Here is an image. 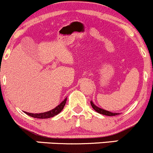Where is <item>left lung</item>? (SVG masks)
I'll use <instances>...</instances> for the list:
<instances>
[{"label":"left lung","instance_id":"1","mask_svg":"<svg viewBox=\"0 0 153 153\" xmlns=\"http://www.w3.org/2000/svg\"><path fill=\"white\" fill-rule=\"evenodd\" d=\"M91 105L92 108H93L94 109L97 111V112L100 113V114H104V115H106V116H114V115H117V114H118L117 113H112V112H110V111H106V110L102 109V108L96 106V105H95L93 103V102H91Z\"/></svg>","mask_w":153,"mask_h":153}]
</instances>
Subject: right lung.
<instances>
[{"instance_id":"add662e5","label":"right lung","mask_w":153,"mask_h":153,"mask_svg":"<svg viewBox=\"0 0 153 153\" xmlns=\"http://www.w3.org/2000/svg\"><path fill=\"white\" fill-rule=\"evenodd\" d=\"M66 100H67V98L64 100L58 106L56 107L55 108L52 109L51 111H47V112L44 113H39V114H33V113H28L25 112L27 115L30 116V117H33L34 118H40V119H45V118H50V117H54L55 115L58 114L59 113H60L62 111V110L64 108L65 105L66 103Z\"/></svg>"}]
</instances>
